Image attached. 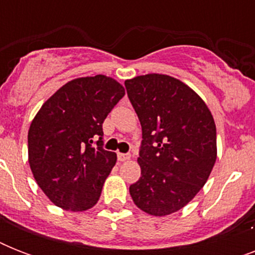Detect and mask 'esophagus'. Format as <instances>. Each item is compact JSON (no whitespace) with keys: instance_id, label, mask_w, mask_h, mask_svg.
<instances>
[{"instance_id":"34e87169","label":"esophagus","mask_w":255,"mask_h":255,"mask_svg":"<svg viewBox=\"0 0 255 255\" xmlns=\"http://www.w3.org/2000/svg\"><path fill=\"white\" fill-rule=\"evenodd\" d=\"M131 159V155H128V153H120L118 152V160L119 161H127V160Z\"/></svg>"}]
</instances>
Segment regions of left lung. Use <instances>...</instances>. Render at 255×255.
<instances>
[{"instance_id": "left-lung-1", "label": "left lung", "mask_w": 255, "mask_h": 255, "mask_svg": "<svg viewBox=\"0 0 255 255\" xmlns=\"http://www.w3.org/2000/svg\"><path fill=\"white\" fill-rule=\"evenodd\" d=\"M141 124L137 163L141 176L129 186L135 205L163 217L193 200L217 159V133L205 102L184 82L147 74L124 82Z\"/></svg>"}]
</instances>
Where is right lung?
Masks as SVG:
<instances>
[{
    "mask_svg": "<svg viewBox=\"0 0 255 255\" xmlns=\"http://www.w3.org/2000/svg\"><path fill=\"white\" fill-rule=\"evenodd\" d=\"M126 94L114 78H77L62 86L34 116L27 133L30 169L57 206L85 212L95 205L116 164L102 148L104 119ZM100 135L96 146L93 137Z\"/></svg>",
    "mask_w": 255,
    "mask_h": 255,
    "instance_id": "right-lung-1",
    "label": "right lung"
}]
</instances>
